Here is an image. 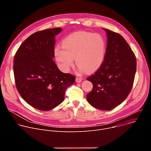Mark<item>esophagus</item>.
I'll return each mask as SVG.
<instances>
[{"mask_svg": "<svg viewBox=\"0 0 151 151\" xmlns=\"http://www.w3.org/2000/svg\"><path fill=\"white\" fill-rule=\"evenodd\" d=\"M82 81V79L81 78H80V77H77V78H76V82H78V83L81 82Z\"/></svg>", "mask_w": 151, "mask_h": 151, "instance_id": "34e87169", "label": "esophagus"}]
</instances>
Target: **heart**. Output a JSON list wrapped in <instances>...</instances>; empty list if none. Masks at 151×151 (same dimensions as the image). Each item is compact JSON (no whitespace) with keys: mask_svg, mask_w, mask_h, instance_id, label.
I'll list each match as a JSON object with an SVG mask.
<instances>
[{"mask_svg":"<svg viewBox=\"0 0 151 151\" xmlns=\"http://www.w3.org/2000/svg\"><path fill=\"white\" fill-rule=\"evenodd\" d=\"M63 47L57 46L54 55L61 69L69 71L75 59L80 72H91L103 63L106 52L104 38L99 33H74L63 40Z\"/></svg>","mask_w":151,"mask_h":151,"instance_id":"obj_1","label":"heart"}]
</instances>
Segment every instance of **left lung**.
<instances>
[{
	"instance_id": "left-lung-1",
	"label": "left lung",
	"mask_w": 151,
	"mask_h": 151,
	"mask_svg": "<svg viewBox=\"0 0 151 151\" xmlns=\"http://www.w3.org/2000/svg\"><path fill=\"white\" fill-rule=\"evenodd\" d=\"M103 29L107 37L106 55L98 70L87 78L93 85L87 99L95 108L111 111L123 102L132 90L136 58L121 35Z\"/></svg>"
}]
</instances>
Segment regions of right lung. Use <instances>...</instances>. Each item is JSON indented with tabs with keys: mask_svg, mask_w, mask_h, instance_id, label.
<instances>
[{
	"mask_svg": "<svg viewBox=\"0 0 151 151\" xmlns=\"http://www.w3.org/2000/svg\"><path fill=\"white\" fill-rule=\"evenodd\" d=\"M60 27L34 33L20 45L14 58L17 89L22 98L35 108L47 111L64 99L68 87L76 77L61 72L54 57L55 37Z\"/></svg>",
	"mask_w": 151,
	"mask_h": 151,
	"instance_id": "right-lung-1",
	"label": "right lung"
}]
</instances>
